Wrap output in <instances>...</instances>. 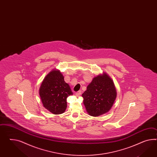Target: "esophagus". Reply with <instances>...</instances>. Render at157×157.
<instances>
[{"instance_id":"obj_1","label":"esophagus","mask_w":157,"mask_h":157,"mask_svg":"<svg viewBox=\"0 0 157 157\" xmlns=\"http://www.w3.org/2000/svg\"><path fill=\"white\" fill-rule=\"evenodd\" d=\"M81 94H82V93H81V91H79L76 93V95L77 97H79V96H81Z\"/></svg>"}]
</instances>
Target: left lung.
<instances>
[{"label":"left lung","mask_w":157,"mask_h":157,"mask_svg":"<svg viewBox=\"0 0 157 157\" xmlns=\"http://www.w3.org/2000/svg\"><path fill=\"white\" fill-rule=\"evenodd\" d=\"M117 95L114 82L107 73L103 72L94 78L82 96L87 113L96 117L110 110Z\"/></svg>","instance_id":"8db88e82"}]
</instances>
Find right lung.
Wrapping results in <instances>:
<instances>
[{
	"instance_id": "1",
	"label": "right lung",
	"mask_w": 157,
	"mask_h": 157,
	"mask_svg": "<svg viewBox=\"0 0 157 157\" xmlns=\"http://www.w3.org/2000/svg\"><path fill=\"white\" fill-rule=\"evenodd\" d=\"M39 93L43 107L55 115L63 113L67 108V98L73 94L57 69H53L44 77Z\"/></svg>"
}]
</instances>
